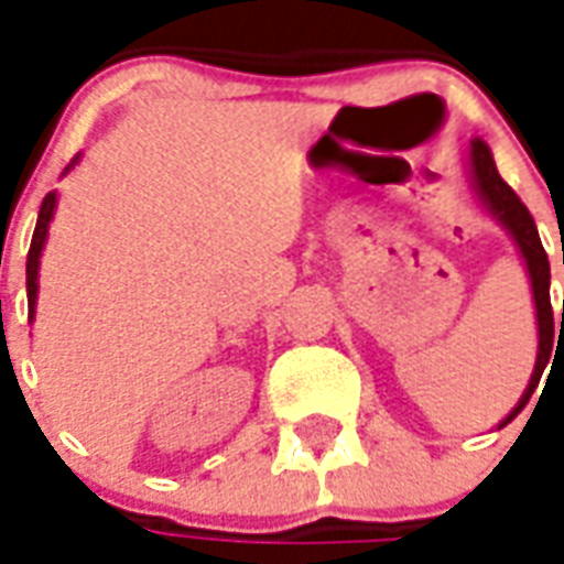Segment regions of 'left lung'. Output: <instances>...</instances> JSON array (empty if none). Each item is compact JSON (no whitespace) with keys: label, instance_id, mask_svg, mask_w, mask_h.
<instances>
[{"label":"left lung","instance_id":"1","mask_svg":"<svg viewBox=\"0 0 564 564\" xmlns=\"http://www.w3.org/2000/svg\"><path fill=\"white\" fill-rule=\"evenodd\" d=\"M469 178H473V191L475 197L481 199V206L494 215L502 229H508V236L514 239L517 250H520V257L527 262L529 271V283H532V299H535V319H538V358H535V370H532V379H529L527 391H523V398L517 400V406L502 421H499V427L505 424H511V421L523 412V406L532 398V391H535L538 379L544 373V367H547L550 356H553V307H550V260L547 253H544V245L538 239V227L532 215H529V208L520 203L511 187L505 185V178L499 176V170H496L494 154H490V145L484 143L481 137H475L473 143H469ZM564 262V257H562ZM562 325H564V302H562ZM562 325H558V332H562Z\"/></svg>","mask_w":564,"mask_h":564}]
</instances>
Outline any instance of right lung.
<instances>
[{"mask_svg": "<svg viewBox=\"0 0 564 564\" xmlns=\"http://www.w3.org/2000/svg\"><path fill=\"white\" fill-rule=\"evenodd\" d=\"M80 161V154L65 166V173H68L70 166ZM56 199L59 194L56 191H50L44 203H41V212H37V224H35V236H32V245H29V257H26V299H29V319L35 316V302H37V265H41V250H44V241H47V229L50 220H53V212H56Z\"/></svg>", "mask_w": 564, "mask_h": 564, "instance_id": "1", "label": "right lung"}]
</instances>
